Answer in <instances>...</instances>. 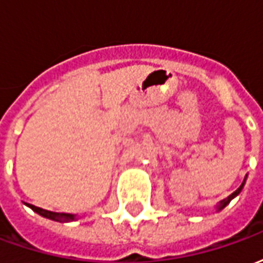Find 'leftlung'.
I'll return each instance as SVG.
<instances>
[{"mask_svg": "<svg viewBox=\"0 0 263 263\" xmlns=\"http://www.w3.org/2000/svg\"><path fill=\"white\" fill-rule=\"evenodd\" d=\"M245 180H247V177H245V179H243L242 184H241V186H239V187H238L237 190H235V192H234V193L230 194V196H228V197H227V198H224V200H221L220 204H218V205H217V210H222V209H224V207H226L227 204H228V203H230V201H231L232 198H234V197H237L238 194L241 193V190H242L243 184H245Z\"/></svg>", "mask_w": 263, "mask_h": 263, "instance_id": "1", "label": "left lung"}]
</instances>
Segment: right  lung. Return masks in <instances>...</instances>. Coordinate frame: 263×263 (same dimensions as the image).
<instances>
[{
    "label": "right lung",
    "instance_id": "obj_1",
    "mask_svg": "<svg viewBox=\"0 0 263 263\" xmlns=\"http://www.w3.org/2000/svg\"><path fill=\"white\" fill-rule=\"evenodd\" d=\"M29 209H32L35 213H37L39 215H42L45 218H49V220L59 221V222H67V221L76 220L74 214H67V213H54V211H49V210H43L41 207H36L33 204H26Z\"/></svg>",
    "mask_w": 263,
    "mask_h": 263
}]
</instances>
